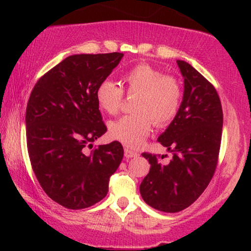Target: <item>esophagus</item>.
<instances>
[{"label":"esophagus","instance_id":"esophagus-1","mask_svg":"<svg viewBox=\"0 0 251 251\" xmlns=\"http://www.w3.org/2000/svg\"><path fill=\"white\" fill-rule=\"evenodd\" d=\"M138 155H139V154L137 152H133V151H130L128 149L125 150V156L128 157V159H129V157H137Z\"/></svg>","mask_w":251,"mask_h":251}]
</instances>
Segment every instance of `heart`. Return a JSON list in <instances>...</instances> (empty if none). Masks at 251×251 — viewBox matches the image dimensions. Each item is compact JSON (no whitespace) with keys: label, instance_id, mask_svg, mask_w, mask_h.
<instances>
[{"label":"heart","instance_id":"heart-1","mask_svg":"<svg viewBox=\"0 0 251 251\" xmlns=\"http://www.w3.org/2000/svg\"><path fill=\"white\" fill-rule=\"evenodd\" d=\"M121 84L126 95L135 96L132 111L108 123V133L129 149H136L149 136L152 125L164 126L176 116L183 98L180 82L147 64H139L123 73ZM96 100L101 111L115 114L123 101V91L106 78L96 88Z\"/></svg>","mask_w":251,"mask_h":251}]
</instances>
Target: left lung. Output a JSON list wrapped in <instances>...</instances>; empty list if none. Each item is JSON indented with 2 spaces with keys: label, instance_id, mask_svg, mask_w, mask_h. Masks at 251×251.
I'll return each mask as SVG.
<instances>
[{
  "label": "left lung",
  "instance_id": "8db88e82",
  "mask_svg": "<svg viewBox=\"0 0 251 251\" xmlns=\"http://www.w3.org/2000/svg\"><path fill=\"white\" fill-rule=\"evenodd\" d=\"M184 77L180 107L157 142L173 154L169 163L143 153L151 164L139 186L143 200L163 212L190 207L210 183L221 149L223 111L217 91L184 60H177ZM163 155L161 159H163Z\"/></svg>",
  "mask_w": 251,
  "mask_h": 251
}]
</instances>
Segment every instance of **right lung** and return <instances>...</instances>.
<instances>
[{
	"label": "right lung",
	"instance_id": "right-lung-1",
	"mask_svg": "<svg viewBox=\"0 0 251 251\" xmlns=\"http://www.w3.org/2000/svg\"><path fill=\"white\" fill-rule=\"evenodd\" d=\"M123 53L73 54L37 81L26 108V137L34 174L49 198L67 209L91 207L106 197L123 157L119 142L85 147L106 132L96 88Z\"/></svg>",
	"mask_w": 251,
	"mask_h": 251
}]
</instances>
